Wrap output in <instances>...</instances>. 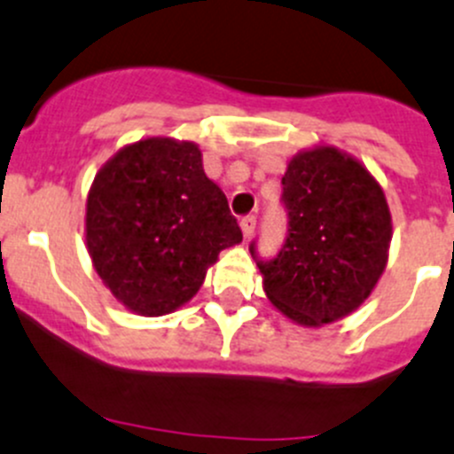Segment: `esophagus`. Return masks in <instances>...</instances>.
<instances>
[{
    "label": "esophagus",
    "instance_id": "1",
    "mask_svg": "<svg viewBox=\"0 0 454 454\" xmlns=\"http://www.w3.org/2000/svg\"><path fill=\"white\" fill-rule=\"evenodd\" d=\"M240 229H242V236H245V238L254 236V231H255V216H254V214L240 218Z\"/></svg>",
    "mask_w": 454,
    "mask_h": 454
}]
</instances>
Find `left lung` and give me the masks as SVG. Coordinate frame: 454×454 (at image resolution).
Segmentation results:
<instances>
[{"label":"left lung","mask_w":454,"mask_h":454,"mask_svg":"<svg viewBox=\"0 0 454 454\" xmlns=\"http://www.w3.org/2000/svg\"><path fill=\"white\" fill-rule=\"evenodd\" d=\"M286 240L276 258H258L264 294L302 326L356 311L378 285L393 236L380 183L353 156L316 147L294 156L282 176Z\"/></svg>","instance_id":"8db88e82"}]
</instances>
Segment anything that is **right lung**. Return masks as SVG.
<instances>
[{"label": "right lung", "mask_w": 454, "mask_h": 454, "mask_svg": "<svg viewBox=\"0 0 454 454\" xmlns=\"http://www.w3.org/2000/svg\"><path fill=\"white\" fill-rule=\"evenodd\" d=\"M85 240L98 278L129 311L156 317L196 295L218 254L242 240L199 145L145 138L94 176Z\"/></svg>", "instance_id": "obj_1"}]
</instances>
